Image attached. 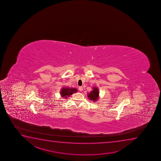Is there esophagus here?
Wrapping results in <instances>:
<instances>
[{
	"instance_id": "esophagus-1",
	"label": "esophagus",
	"mask_w": 161,
	"mask_h": 161,
	"mask_svg": "<svg viewBox=\"0 0 161 161\" xmlns=\"http://www.w3.org/2000/svg\"><path fill=\"white\" fill-rule=\"evenodd\" d=\"M79 90L80 92H82L83 91V87H81V86L79 87Z\"/></svg>"
}]
</instances>
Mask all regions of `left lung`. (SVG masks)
Masks as SVG:
<instances>
[{"label": "left lung", "instance_id": "obj_1", "mask_svg": "<svg viewBox=\"0 0 161 161\" xmlns=\"http://www.w3.org/2000/svg\"><path fill=\"white\" fill-rule=\"evenodd\" d=\"M87 97L91 101H93L94 102L97 101L98 100V97H99L98 88L97 87H93V91L87 94Z\"/></svg>", "mask_w": 161, "mask_h": 161}]
</instances>
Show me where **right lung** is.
Returning a JSON list of instances; mask_svg holds the SVG:
<instances>
[{
    "label": "right lung",
    "instance_id": "obj_1",
    "mask_svg": "<svg viewBox=\"0 0 161 161\" xmlns=\"http://www.w3.org/2000/svg\"><path fill=\"white\" fill-rule=\"evenodd\" d=\"M78 91L74 88H69V87H64L60 91V95L61 97L64 98H67L68 97H70L71 95L74 93L77 92Z\"/></svg>",
    "mask_w": 161,
    "mask_h": 161
}]
</instances>
